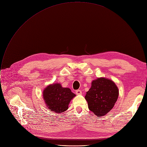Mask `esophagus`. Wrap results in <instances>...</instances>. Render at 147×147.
<instances>
[{"label":"esophagus","mask_w":147,"mask_h":147,"mask_svg":"<svg viewBox=\"0 0 147 147\" xmlns=\"http://www.w3.org/2000/svg\"><path fill=\"white\" fill-rule=\"evenodd\" d=\"M76 94L77 95H81V94H82V92H81V90H76Z\"/></svg>","instance_id":"esophagus-1"}]
</instances>
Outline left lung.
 Wrapping results in <instances>:
<instances>
[{
	"instance_id": "left-lung-1",
	"label": "left lung",
	"mask_w": 147,
	"mask_h": 147,
	"mask_svg": "<svg viewBox=\"0 0 147 147\" xmlns=\"http://www.w3.org/2000/svg\"><path fill=\"white\" fill-rule=\"evenodd\" d=\"M119 90L115 83L105 78H98L91 83L85 96L89 109L98 117L105 115L114 107Z\"/></svg>"
}]
</instances>
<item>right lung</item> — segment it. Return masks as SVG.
Here are the masks:
<instances>
[{"label": "right lung", "instance_id": "obj_1", "mask_svg": "<svg viewBox=\"0 0 147 147\" xmlns=\"http://www.w3.org/2000/svg\"><path fill=\"white\" fill-rule=\"evenodd\" d=\"M75 96L70 89L62 87L60 84L50 85L43 92L47 108L57 113L66 111L70 100Z\"/></svg>", "mask_w": 147, "mask_h": 147}]
</instances>
